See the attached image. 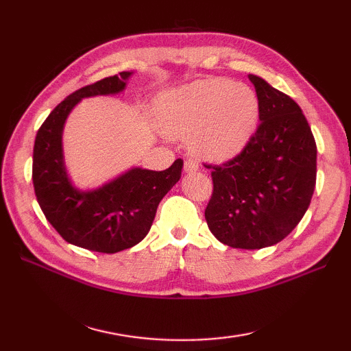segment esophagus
I'll use <instances>...</instances> for the list:
<instances>
[{
    "instance_id": "1",
    "label": "esophagus",
    "mask_w": 351,
    "mask_h": 351,
    "mask_svg": "<svg viewBox=\"0 0 351 351\" xmlns=\"http://www.w3.org/2000/svg\"><path fill=\"white\" fill-rule=\"evenodd\" d=\"M197 169H199V162H197L196 160H191V158L185 160V162H184V170L187 171V173H190V171H196Z\"/></svg>"
}]
</instances>
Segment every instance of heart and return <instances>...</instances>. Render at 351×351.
<instances>
[{
    "instance_id": "1",
    "label": "heart",
    "mask_w": 351,
    "mask_h": 351,
    "mask_svg": "<svg viewBox=\"0 0 351 351\" xmlns=\"http://www.w3.org/2000/svg\"><path fill=\"white\" fill-rule=\"evenodd\" d=\"M259 98L247 84L208 78L173 88L156 104L164 136L190 138L195 154L221 161L240 152L256 128Z\"/></svg>"
}]
</instances>
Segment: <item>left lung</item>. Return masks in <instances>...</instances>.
Listing matches in <instances>:
<instances>
[{"mask_svg":"<svg viewBox=\"0 0 351 351\" xmlns=\"http://www.w3.org/2000/svg\"><path fill=\"white\" fill-rule=\"evenodd\" d=\"M259 98V126L243 151L211 169L205 219L235 249L282 241L306 213L317 181V145L302 108L265 80L249 75Z\"/></svg>","mask_w":351,"mask_h":351,"instance_id":"left-lung-1","label":"left lung"}]
</instances>
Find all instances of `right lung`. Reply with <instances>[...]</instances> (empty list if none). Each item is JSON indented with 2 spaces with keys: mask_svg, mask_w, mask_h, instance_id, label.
Segmentation results:
<instances>
[{
  "mask_svg": "<svg viewBox=\"0 0 351 351\" xmlns=\"http://www.w3.org/2000/svg\"><path fill=\"white\" fill-rule=\"evenodd\" d=\"M132 72H121L73 92L51 111L37 131L33 151V185L45 217L63 240L87 250L116 253L147 235L156 208L180 181L184 161L166 170L134 167L102 187L80 191L64 167L62 136L72 108L83 98L122 92Z\"/></svg>",
  "mask_w": 351,
  "mask_h": 351,
  "instance_id": "obj_1",
  "label": "right lung"
}]
</instances>
